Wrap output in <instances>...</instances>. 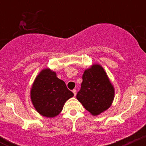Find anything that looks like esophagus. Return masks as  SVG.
<instances>
[{"label": "esophagus", "instance_id": "1", "mask_svg": "<svg viewBox=\"0 0 146 146\" xmlns=\"http://www.w3.org/2000/svg\"><path fill=\"white\" fill-rule=\"evenodd\" d=\"M73 94H74V96H75V95H76V94H77L76 90H75V89L73 90Z\"/></svg>", "mask_w": 146, "mask_h": 146}]
</instances>
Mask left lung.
Instances as JSON below:
<instances>
[{
	"label": "left lung",
	"mask_w": 146,
	"mask_h": 146,
	"mask_svg": "<svg viewBox=\"0 0 146 146\" xmlns=\"http://www.w3.org/2000/svg\"><path fill=\"white\" fill-rule=\"evenodd\" d=\"M76 98L92 115L98 116L112 105L115 88L104 68L99 64H93L86 68Z\"/></svg>",
	"instance_id": "obj_1"
}]
</instances>
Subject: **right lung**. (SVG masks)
I'll use <instances>...</instances> for the list:
<instances>
[{"instance_id": "right-lung-1", "label": "right lung", "mask_w": 146, "mask_h": 146, "mask_svg": "<svg viewBox=\"0 0 146 146\" xmlns=\"http://www.w3.org/2000/svg\"><path fill=\"white\" fill-rule=\"evenodd\" d=\"M74 96L64 82L48 68L42 69L33 81L30 98L35 109L42 116L53 118L61 113L65 102Z\"/></svg>"}]
</instances>
